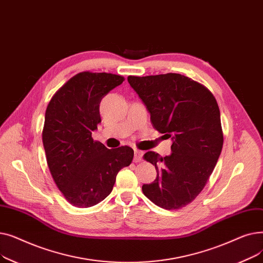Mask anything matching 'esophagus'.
<instances>
[{"mask_svg": "<svg viewBox=\"0 0 263 263\" xmlns=\"http://www.w3.org/2000/svg\"><path fill=\"white\" fill-rule=\"evenodd\" d=\"M142 159H143V151L135 149V150H134V162H135V163L141 162Z\"/></svg>", "mask_w": 263, "mask_h": 263, "instance_id": "esophagus-1", "label": "esophagus"}]
</instances>
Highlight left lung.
Returning a JSON list of instances; mask_svg holds the SVG:
<instances>
[{
  "mask_svg": "<svg viewBox=\"0 0 263 263\" xmlns=\"http://www.w3.org/2000/svg\"><path fill=\"white\" fill-rule=\"evenodd\" d=\"M150 113L153 126L172 139V155H144L155 165L157 178L144 184V195L166 210L181 209L194 200L211 176L224 137L217 102L200 83L179 73L128 77Z\"/></svg>",
  "mask_w": 263,
  "mask_h": 263,
  "instance_id": "1",
  "label": "left lung"
}]
</instances>
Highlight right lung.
I'll use <instances>...</instances> for the list:
<instances>
[{
    "label": "right lung",
    "mask_w": 263,
    "mask_h": 263,
    "mask_svg": "<svg viewBox=\"0 0 263 263\" xmlns=\"http://www.w3.org/2000/svg\"><path fill=\"white\" fill-rule=\"evenodd\" d=\"M123 81L113 73L80 72L48 104L43 130L48 166L66 200L78 208H88L106 198L118 172L133 160L132 148L107 149L91 137L101 122L102 98Z\"/></svg>",
    "instance_id": "add662e5"
}]
</instances>
